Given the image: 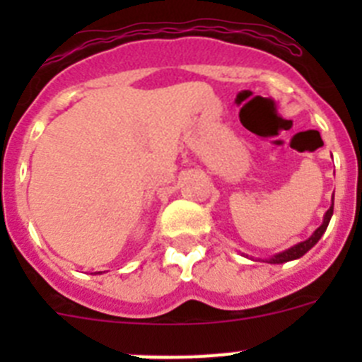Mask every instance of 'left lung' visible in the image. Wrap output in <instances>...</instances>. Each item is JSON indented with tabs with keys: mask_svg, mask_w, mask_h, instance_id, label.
<instances>
[{
	"mask_svg": "<svg viewBox=\"0 0 362 362\" xmlns=\"http://www.w3.org/2000/svg\"><path fill=\"white\" fill-rule=\"evenodd\" d=\"M333 206H334V203H331L329 210H327L326 215H324L322 224H320L319 228H317L315 231H313V235L310 236L308 240H305V242H301V243H298V245L291 247V249L280 252V254L273 255V257L268 259V262H272V264H282V262L294 261V259H299V257H301V255H305L306 252L312 249V247L315 245L317 242H319L320 236H322L324 233H326L327 226H329V221H331V215H333Z\"/></svg>",
	"mask_w": 362,
	"mask_h": 362,
	"instance_id": "obj_1",
	"label": "left lung"
}]
</instances>
